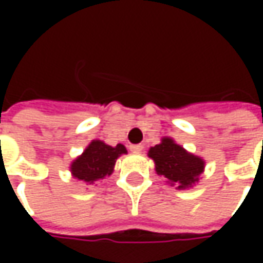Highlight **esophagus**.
Here are the masks:
<instances>
[{
    "label": "esophagus",
    "mask_w": 263,
    "mask_h": 263,
    "mask_svg": "<svg viewBox=\"0 0 263 263\" xmlns=\"http://www.w3.org/2000/svg\"><path fill=\"white\" fill-rule=\"evenodd\" d=\"M130 151L135 152V154H139V152L143 151V145H132V146H130Z\"/></svg>",
    "instance_id": "1"
}]
</instances>
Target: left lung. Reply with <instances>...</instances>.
Listing matches in <instances>:
<instances>
[{"label": "left lung", "mask_w": 263, "mask_h": 263, "mask_svg": "<svg viewBox=\"0 0 263 263\" xmlns=\"http://www.w3.org/2000/svg\"><path fill=\"white\" fill-rule=\"evenodd\" d=\"M149 158L155 162L158 176L167 180L171 186L184 190L199 181V176L203 173L205 161L196 157L170 137H164L159 145H155L147 152Z\"/></svg>", "instance_id": "left-lung-1"}]
</instances>
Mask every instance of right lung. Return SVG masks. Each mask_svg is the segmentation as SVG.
<instances>
[{"instance_id":"add662e5","label":"right lung","mask_w":263,"mask_h":263,"mask_svg":"<svg viewBox=\"0 0 263 263\" xmlns=\"http://www.w3.org/2000/svg\"><path fill=\"white\" fill-rule=\"evenodd\" d=\"M123 154H127V149L121 143L109 146L102 140H92L83 154L71 162V176L89 184L98 183L112 174L117 158Z\"/></svg>"}]
</instances>
